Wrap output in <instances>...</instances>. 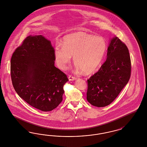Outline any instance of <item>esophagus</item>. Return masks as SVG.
Returning <instances> with one entry per match:
<instances>
[{"label": "esophagus", "mask_w": 147, "mask_h": 147, "mask_svg": "<svg viewBox=\"0 0 147 147\" xmlns=\"http://www.w3.org/2000/svg\"><path fill=\"white\" fill-rule=\"evenodd\" d=\"M68 79H69V80L70 81H73V80H76V78L75 77V76H71L70 75V76H68Z\"/></svg>", "instance_id": "34e87169"}]
</instances>
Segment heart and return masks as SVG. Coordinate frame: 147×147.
<instances>
[{"label":"heart","mask_w":147,"mask_h":147,"mask_svg":"<svg viewBox=\"0 0 147 147\" xmlns=\"http://www.w3.org/2000/svg\"><path fill=\"white\" fill-rule=\"evenodd\" d=\"M106 51L107 43L102 37L76 32L65 37L62 46H55L54 56L59 67L65 69L73 56L76 68L89 74L99 66Z\"/></svg>","instance_id":"b5f03b06"}]
</instances>
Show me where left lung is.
Here are the masks:
<instances>
[{"mask_svg": "<svg viewBox=\"0 0 147 147\" xmlns=\"http://www.w3.org/2000/svg\"><path fill=\"white\" fill-rule=\"evenodd\" d=\"M131 70L127 47L117 37H113L107 48V60L87 80V101L98 107L110 105L128 82Z\"/></svg>", "mask_w": 147, "mask_h": 147, "instance_id": "8db88e82", "label": "left lung"}]
</instances>
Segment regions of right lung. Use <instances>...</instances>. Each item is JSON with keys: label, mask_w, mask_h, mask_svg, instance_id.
I'll use <instances>...</instances> for the list:
<instances>
[{"label": "right lung", "mask_w": 147, "mask_h": 147, "mask_svg": "<svg viewBox=\"0 0 147 147\" xmlns=\"http://www.w3.org/2000/svg\"><path fill=\"white\" fill-rule=\"evenodd\" d=\"M54 49L42 35L29 36L11 59V78L16 92L24 101L42 111H51L62 101L68 79L54 66Z\"/></svg>", "instance_id": "right-lung-1"}]
</instances>
